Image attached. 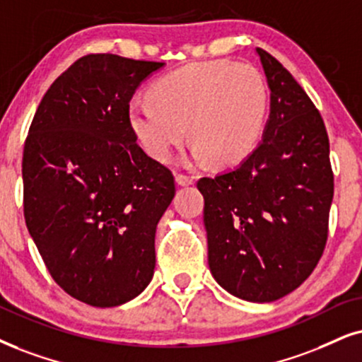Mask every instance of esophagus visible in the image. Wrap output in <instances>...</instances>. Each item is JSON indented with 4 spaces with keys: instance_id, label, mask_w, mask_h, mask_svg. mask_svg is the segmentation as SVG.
<instances>
[{
    "instance_id": "1",
    "label": "esophagus",
    "mask_w": 362,
    "mask_h": 362,
    "mask_svg": "<svg viewBox=\"0 0 362 362\" xmlns=\"http://www.w3.org/2000/svg\"><path fill=\"white\" fill-rule=\"evenodd\" d=\"M175 180H177V184L182 185V187H187V185L194 184V177L185 175V173H177Z\"/></svg>"
}]
</instances>
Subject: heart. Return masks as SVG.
<instances>
[{"instance_id":"heart-1","label":"heart","mask_w":362,"mask_h":362,"mask_svg":"<svg viewBox=\"0 0 362 362\" xmlns=\"http://www.w3.org/2000/svg\"><path fill=\"white\" fill-rule=\"evenodd\" d=\"M150 100L128 110L132 134L150 157L170 160L190 134L199 162L212 157L217 165H235L262 135L269 90L249 63L212 59L163 75L150 88Z\"/></svg>"}]
</instances>
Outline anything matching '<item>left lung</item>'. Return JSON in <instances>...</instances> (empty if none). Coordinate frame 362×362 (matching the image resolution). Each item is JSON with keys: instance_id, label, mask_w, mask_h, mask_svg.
Returning a JSON list of instances; mask_svg holds the SVG:
<instances>
[{"instance_id": "obj_1", "label": "left lung", "mask_w": 362, "mask_h": 362, "mask_svg": "<svg viewBox=\"0 0 362 362\" xmlns=\"http://www.w3.org/2000/svg\"><path fill=\"white\" fill-rule=\"evenodd\" d=\"M257 53L271 88L264 139L239 167L197 187L215 281L244 300L272 303L297 289L322 257L334 173L319 110L271 53Z\"/></svg>"}]
</instances>
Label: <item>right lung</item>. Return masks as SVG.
<instances>
[{
	"label": "right lung",
	"mask_w": 362,
	"mask_h": 362,
	"mask_svg": "<svg viewBox=\"0 0 362 362\" xmlns=\"http://www.w3.org/2000/svg\"><path fill=\"white\" fill-rule=\"evenodd\" d=\"M160 62L86 54L41 98L23 148V212L53 281L81 303L115 308L155 269V230L175 195L170 168L128 125L136 86Z\"/></svg>",
	"instance_id": "obj_1"
}]
</instances>
